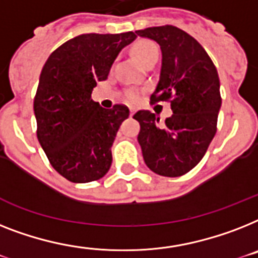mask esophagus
I'll return each mask as SVG.
<instances>
[{"label": "esophagus", "instance_id": "obj_1", "mask_svg": "<svg viewBox=\"0 0 258 258\" xmlns=\"http://www.w3.org/2000/svg\"><path fill=\"white\" fill-rule=\"evenodd\" d=\"M134 114H135V110H134V108H131V110H130V115H131V116H133Z\"/></svg>", "mask_w": 258, "mask_h": 258}]
</instances>
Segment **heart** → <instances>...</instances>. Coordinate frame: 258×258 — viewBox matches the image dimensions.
I'll list each match as a JSON object with an SVG mask.
<instances>
[{
    "label": "heart",
    "instance_id": "obj_1",
    "mask_svg": "<svg viewBox=\"0 0 258 258\" xmlns=\"http://www.w3.org/2000/svg\"><path fill=\"white\" fill-rule=\"evenodd\" d=\"M131 53H133L136 59L139 60L140 63L146 64L151 60H158L159 49L156 43L150 41V39H139L131 46ZM127 99L130 102H136L138 95L135 93H128L127 94Z\"/></svg>",
    "mask_w": 258,
    "mask_h": 258
}]
</instances>
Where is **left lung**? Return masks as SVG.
<instances>
[{"label": "left lung", "instance_id": "1", "mask_svg": "<svg viewBox=\"0 0 258 258\" xmlns=\"http://www.w3.org/2000/svg\"><path fill=\"white\" fill-rule=\"evenodd\" d=\"M136 34L160 46V78L151 102L169 100L173 112L162 125L151 111H138L134 115L140 124L138 142L151 171L181 176L198 165L216 134L219 74L204 47L179 27H147Z\"/></svg>", "mask_w": 258, "mask_h": 258}]
</instances>
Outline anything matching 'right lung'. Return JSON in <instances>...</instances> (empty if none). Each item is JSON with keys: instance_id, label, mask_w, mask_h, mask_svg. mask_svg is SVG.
<instances>
[{"instance_id": "obj_1", "label": "right lung", "mask_w": 258, "mask_h": 258, "mask_svg": "<svg viewBox=\"0 0 258 258\" xmlns=\"http://www.w3.org/2000/svg\"><path fill=\"white\" fill-rule=\"evenodd\" d=\"M133 31L81 34L60 45L46 60L34 98L37 138L50 164L73 183H89L108 172L111 146L128 108L100 107L91 99L96 82L106 81Z\"/></svg>"}]
</instances>
